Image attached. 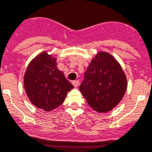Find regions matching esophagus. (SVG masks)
Masks as SVG:
<instances>
[{
    "instance_id": "obj_1",
    "label": "esophagus",
    "mask_w": 152,
    "mask_h": 152,
    "mask_svg": "<svg viewBox=\"0 0 152 152\" xmlns=\"http://www.w3.org/2000/svg\"><path fill=\"white\" fill-rule=\"evenodd\" d=\"M72 84H73V85L75 86V88H77V86L79 85V80H73V81H72Z\"/></svg>"
}]
</instances>
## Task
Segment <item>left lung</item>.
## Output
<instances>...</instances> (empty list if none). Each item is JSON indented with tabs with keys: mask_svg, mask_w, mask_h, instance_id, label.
Returning a JSON list of instances; mask_svg holds the SVG:
<instances>
[{
	"mask_svg": "<svg viewBox=\"0 0 152 152\" xmlns=\"http://www.w3.org/2000/svg\"><path fill=\"white\" fill-rule=\"evenodd\" d=\"M126 88L121 65L110 54L100 52L90 63L79 89L94 110L107 113L119 104Z\"/></svg>",
	"mask_w": 152,
	"mask_h": 152,
	"instance_id": "obj_1",
	"label": "left lung"
}]
</instances>
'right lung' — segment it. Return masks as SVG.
I'll list each match as a JSON object with an SVG mask.
<instances>
[{"label": "right lung", "mask_w": 152, "mask_h": 152, "mask_svg": "<svg viewBox=\"0 0 152 152\" xmlns=\"http://www.w3.org/2000/svg\"><path fill=\"white\" fill-rule=\"evenodd\" d=\"M23 84L31 103L47 112L61 105L67 93L74 88L58 69L56 58L45 52L28 64Z\"/></svg>", "instance_id": "add662e5"}]
</instances>
